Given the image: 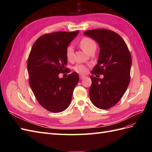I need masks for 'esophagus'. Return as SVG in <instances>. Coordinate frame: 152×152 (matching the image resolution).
I'll list each match as a JSON object with an SVG mask.
<instances>
[{
    "instance_id": "obj_1",
    "label": "esophagus",
    "mask_w": 152,
    "mask_h": 152,
    "mask_svg": "<svg viewBox=\"0 0 152 152\" xmlns=\"http://www.w3.org/2000/svg\"><path fill=\"white\" fill-rule=\"evenodd\" d=\"M86 76L83 75H80V79H83L84 78H85Z\"/></svg>"
}]
</instances>
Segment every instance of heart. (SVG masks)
<instances>
[{
	"label": "heart",
	"mask_w": 152,
	"mask_h": 152,
	"mask_svg": "<svg viewBox=\"0 0 152 152\" xmlns=\"http://www.w3.org/2000/svg\"><path fill=\"white\" fill-rule=\"evenodd\" d=\"M79 45L80 48L87 53H89L92 48L96 46L94 41L88 37H84L82 38L79 42ZM66 57L68 61H72L73 58V49L72 45H69L66 49ZM73 69L79 73H86L87 72V67L81 64H77Z\"/></svg>",
	"instance_id": "obj_1"
}]
</instances>
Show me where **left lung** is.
I'll list each match as a JSON object with an SVG mask.
<instances>
[{"mask_svg": "<svg viewBox=\"0 0 152 152\" xmlns=\"http://www.w3.org/2000/svg\"><path fill=\"white\" fill-rule=\"evenodd\" d=\"M84 35L97 42L100 47L98 64L91 73L103 75V79L91 76V102L98 108L109 109L121 99L129 84L132 59L125 41L116 32L97 28Z\"/></svg>", "mask_w": 152, "mask_h": 152, "instance_id": "left-lung-1", "label": "left lung"}]
</instances>
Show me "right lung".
<instances>
[{
    "label": "right lung",
    "mask_w": 152,
    "mask_h": 152,
    "mask_svg": "<svg viewBox=\"0 0 152 152\" xmlns=\"http://www.w3.org/2000/svg\"><path fill=\"white\" fill-rule=\"evenodd\" d=\"M79 32L45 34L37 39L31 49L27 60L29 84L39 103L50 112L59 113L68 107L79 80L76 72L67 78L58 77L67 64L66 49Z\"/></svg>",
    "instance_id": "add662e5"
}]
</instances>
